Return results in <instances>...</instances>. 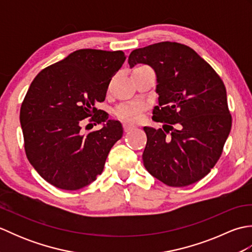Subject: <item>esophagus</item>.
<instances>
[{
  "mask_svg": "<svg viewBox=\"0 0 252 252\" xmlns=\"http://www.w3.org/2000/svg\"><path fill=\"white\" fill-rule=\"evenodd\" d=\"M135 126L134 125H131V123H123V129H125L126 132H129L132 129H134Z\"/></svg>",
  "mask_w": 252,
  "mask_h": 252,
  "instance_id": "obj_1",
  "label": "esophagus"
}]
</instances>
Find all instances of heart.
I'll use <instances>...</instances> for the list:
<instances>
[{
    "label": "heart",
    "instance_id": "heart-1",
    "mask_svg": "<svg viewBox=\"0 0 252 252\" xmlns=\"http://www.w3.org/2000/svg\"><path fill=\"white\" fill-rule=\"evenodd\" d=\"M145 67V66H141ZM140 68V67H138ZM146 109V104L143 101H129V103H123L119 105L115 110V115L121 120L126 122L134 123L141 120L143 112Z\"/></svg>",
    "mask_w": 252,
    "mask_h": 252
}]
</instances>
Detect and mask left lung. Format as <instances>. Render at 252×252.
Masks as SVG:
<instances>
[{"mask_svg": "<svg viewBox=\"0 0 252 252\" xmlns=\"http://www.w3.org/2000/svg\"><path fill=\"white\" fill-rule=\"evenodd\" d=\"M127 63L149 65L157 76L159 105L153 120L163 123V130L144 126L146 170L172 187L205 178L220 159L232 127L221 78L194 50L176 42L136 49Z\"/></svg>", "mask_w": 252, "mask_h": 252, "instance_id": "obj_1", "label": "left lung"}]
</instances>
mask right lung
<instances>
[{"instance_id": "obj_1", "label": "right lung", "mask_w": 252, "mask_h": 252, "mask_svg": "<svg viewBox=\"0 0 252 252\" xmlns=\"http://www.w3.org/2000/svg\"><path fill=\"white\" fill-rule=\"evenodd\" d=\"M125 61L122 51L78 50L44 68L30 84L20 108L25 152L36 172L57 189L77 190L92 183L122 137L121 123L94 105L105 100ZM90 116L104 126L84 135L82 123Z\"/></svg>"}]
</instances>
